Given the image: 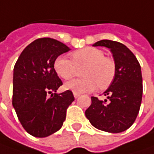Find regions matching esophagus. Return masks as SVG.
<instances>
[{
  "instance_id": "1",
  "label": "esophagus",
  "mask_w": 154,
  "mask_h": 154,
  "mask_svg": "<svg viewBox=\"0 0 154 154\" xmlns=\"http://www.w3.org/2000/svg\"><path fill=\"white\" fill-rule=\"evenodd\" d=\"M73 95H74V97H75V98H77V97L80 96V94H78V93H75V92H74V93H73Z\"/></svg>"
}]
</instances>
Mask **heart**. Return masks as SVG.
<instances>
[{"label": "heart", "instance_id": "b5f03b06", "mask_svg": "<svg viewBox=\"0 0 154 154\" xmlns=\"http://www.w3.org/2000/svg\"><path fill=\"white\" fill-rule=\"evenodd\" d=\"M85 67L82 70L85 77L77 78L65 83L64 88L75 93L93 91L98 86L101 90L111 85L116 74L115 63L105 57L104 53L97 48H85L74 52L72 60L60 56L54 63L56 72L63 79H69L77 73V67Z\"/></svg>", "mask_w": 154, "mask_h": 154}]
</instances>
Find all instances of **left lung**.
<instances>
[{
  "instance_id": "obj_1",
  "label": "left lung",
  "mask_w": 154,
  "mask_h": 154,
  "mask_svg": "<svg viewBox=\"0 0 154 154\" xmlns=\"http://www.w3.org/2000/svg\"><path fill=\"white\" fill-rule=\"evenodd\" d=\"M94 47H106L112 54L116 74L104 92V103L91 97V104L85 111L86 118L98 130L119 133L127 130L140 112L143 85L140 63L133 53L121 42L101 40Z\"/></svg>"
}]
</instances>
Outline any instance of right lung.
<instances>
[{
    "label": "right lung",
    "instance_id": "obj_1",
    "mask_svg": "<svg viewBox=\"0 0 154 154\" xmlns=\"http://www.w3.org/2000/svg\"><path fill=\"white\" fill-rule=\"evenodd\" d=\"M69 50L57 40L39 38L23 50L15 63L12 104L23 128L34 137H48L60 130L75 99L70 91L57 93L63 83L54 63Z\"/></svg>",
    "mask_w": 154,
    "mask_h": 154
}]
</instances>
